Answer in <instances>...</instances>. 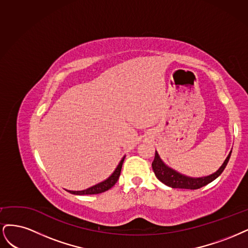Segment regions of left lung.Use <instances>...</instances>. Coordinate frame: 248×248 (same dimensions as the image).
Instances as JSON below:
<instances>
[{"mask_svg": "<svg viewBox=\"0 0 248 248\" xmlns=\"http://www.w3.org/2000/svg\"><path fill=\"white\" fill-rule=\"evenodd\" d=\"M232 151H230L229 155L227 156L226 161L223 162L221 167L219 169L209 175V176H205V177H199V178H193V177H188L186 176V175H182L175 170L171 169L170 167H168L165 165V163L162 161L161 157H159L158 154L155 151V159L153 162V169L155 174L156 178L162 181L164 185L170 186L172 188H186V189H198L202 186H205L213 181L214 179H217L219 175L222 173V171L225 170V168L229 162L230 156H231Z\"/></svg>", "mask_w": 248, "mask_h": 248, "instance_id": "8db88e82", "label": "left lung"}]
</instances>
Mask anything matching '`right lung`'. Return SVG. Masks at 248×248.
<instances>
[{
    "mask_svg": "<svg viewBox=\"0 0 248 248\" xmlns=\"http://www.w3.org/2000/svg\"><path fill=\"white\" fill-rule=\"evenodd\" d=\"M124 161V156L122 158V161L119 162L115 171L111 174L106 180H104V181L98 183V185H95L92 187H89V188L83 189V190H68V191L73 195H95V194L104 193V191H106L109 188L112 187L116 183V181L118 180L119 175H121Z\"/></svg>",
    "mask_w": 248,
    "mask_h": 248,
    "instance_id": "1",
    "label": "right lung"
}]
</instances>
